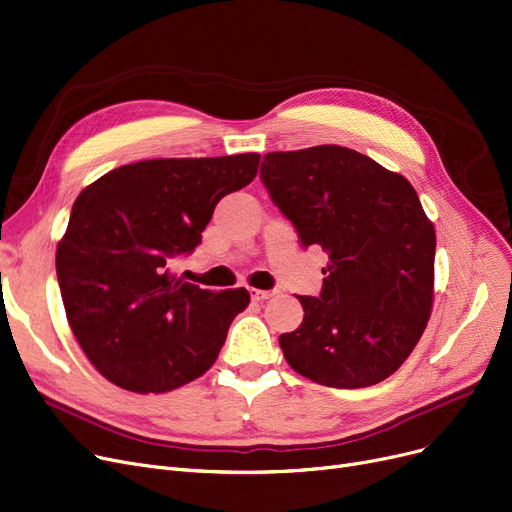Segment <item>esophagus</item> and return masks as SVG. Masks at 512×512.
Listing matches in <instances>:
<instances>
[{
	"label": "esophagus",
	"mask_w": 512,
	"mask_h": 512,
	"mask_svg": "<svg viewBox=\"0 0 512 512\" xmlns=\"http://www.w3.org/2000/svg\"><path fill=\"white\" fill-rule=\"evenodd\" d=\"M251 299L253 301H265V299H270V297H274V291H261V288H251Z\"/></svg>",
	"instance_id": "esophagus-1"
}]
</instances>
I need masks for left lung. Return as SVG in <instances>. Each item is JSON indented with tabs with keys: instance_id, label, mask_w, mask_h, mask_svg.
I'll return each mask as SVG.
<instances>
[{
	"instance_id": "1",
	"label": "left lung",
	"mask_w": 512,
	"mask_h": 512,
	"mask_svg": "<svg viewBox=\"0 0 512 512\" xmlns=\"http://www.w3.org/2000/svg\"><path fill=\"white\" fill-rule=\"evenodd\" d=\"M261 180L303 247L326 255L320 297H299L303 322L280 335L284 358L318 385L360 389L402 366L427 328L435 228L404 175L324 144L268 152Z\"/></svg>"
}]
</instances>
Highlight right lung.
Here are the masks:
<instances>
[{
  "mask_svg": "<svg viewBox=\"0 0 512 512\" xmlns=\"http://www.w3.org/2000/svg\"><path fill=\"white\" fill-rule=\"evenodd\" d=\"M259 159L247 152L140 161L77 196L56 274L73 335L106 381L167 393L215 364L249 291L198 288L169 263L194 251L215 205L255 180Z\"/></svg>",
  "mask_w": 512,
  "mask_h": 512,
  "instance_id": "add662e5",
  "label": "right lung"
}]
</instances>
